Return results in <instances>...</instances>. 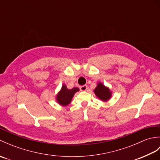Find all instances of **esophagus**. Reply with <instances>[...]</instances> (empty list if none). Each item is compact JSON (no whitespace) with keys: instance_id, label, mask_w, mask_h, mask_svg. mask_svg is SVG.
I'll return each mask as SVG.
<instances>
[{"instance_id":"1","label":"esophagus","mask_w":160,"mask_h":160,"mask_svg":"<svg viewBox=\"0 0 160 160\" xmlns=\"http://www.w3.org/2000/svg\"><path fill=\"white\" fill-rule=\"evenodd\" d=\"M80 91H87V85L80 86Z\"/></svg>"}]
</instances>
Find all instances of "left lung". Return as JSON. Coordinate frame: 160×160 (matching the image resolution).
<instances>
[{
  "label": "left lung",
  "instance_id": "left-lung-1",
  "mask_svg": "<svg viewBox=\"0 0 160 160\" xmlns=\"http://www.w3.org/2000/svg\"><path fill=\"white\" fill-rule=\"evenodd\" d=\"M93 92L98 99L104 102L109 100L112 97V91L109 88L105 86L101 82L97 83V86L93 90Z\"/></svg>",
  "mask_w": 160,
  "mask_h": 160
}]
</instances>
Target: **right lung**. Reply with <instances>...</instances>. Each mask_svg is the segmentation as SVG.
Returning <instances> with one entry per match:
<instances>
[{
  "label": "right lung",
  "mask_w": 160,
  "mask_h": 160,
  "mask_svg": "<svg viewBox=\"0 0 160 160\" xmlns=\"http://www.w3.org/2000/svg\"><path fill=\"white\" fill-rule=\"evenodd\" d=\"M79 91L80 89L78 87H73L71 89H69L66 84H64L60 90L56 94V101L60 106L67 107L71 103L75 93Z\"/></svg>",
  "instance_id": "add662e5"
}]
</instances>
